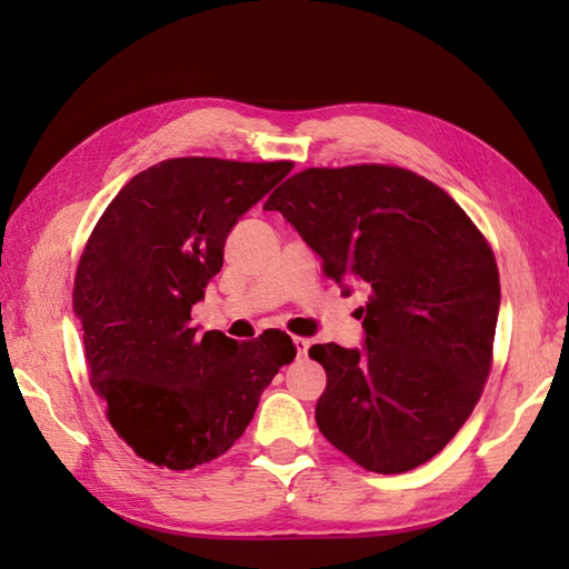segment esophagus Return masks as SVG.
<instances>
[{
	"mask_svg": "<svg viewBox=\"0 0 569 569\" xmlns=\"http://www.w3.org/2000/svg\"><path fill=\"white\" fill-rule=\"evenodd\" d=\"M293 345L298 349V357H306L308 355V347H310L308 337H293Z\"/></svg>",
	"mask_w": 569,
	"mask_h": 569,
	"instance_id": "34e87169",
	"label": "esophagus"
}]
</instances>
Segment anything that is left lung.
I'll return each mask as SVG.
<instances>
[{
	"instance_id": "1",
	"label": "left lung",
	"mask_w": 569,
	"mask_h": 569,
	"mask_svg": "<svg viewBox=\"0 0 569 569\" xmlns=\"http://www.w3.org/2000/svg\"><path fill=\"white\" fill-rule=\"evenodd\" d=\"M278 210L337 283H365V349L312 345L328 373L320 432L377 475L426 465L465 426L493 361L501 286L487 237L408 168H306L278 186Z\"/></svg>"
}]
</instances>
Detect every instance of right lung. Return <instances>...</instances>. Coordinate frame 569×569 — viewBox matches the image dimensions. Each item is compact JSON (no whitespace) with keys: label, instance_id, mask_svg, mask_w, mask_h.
<instances>
[{"label":"right lung","instance_id":"1","mask_svg":"<svg viewBox=\"0 0 569 569\" xmlns=\"http://www.w3.org/2000/svg\"><path fill=\"white\" fill-rule=\"evenodd\" d=\"M291 161L183 156L134 176L107 204L78 261L72 308L90 386L141 459L173 471L222 457L296 345L281 330L234 342L190 325L220 273L229 229Z\"/></svg>","mask_w":569,"mask_h":569}]
</instances>
